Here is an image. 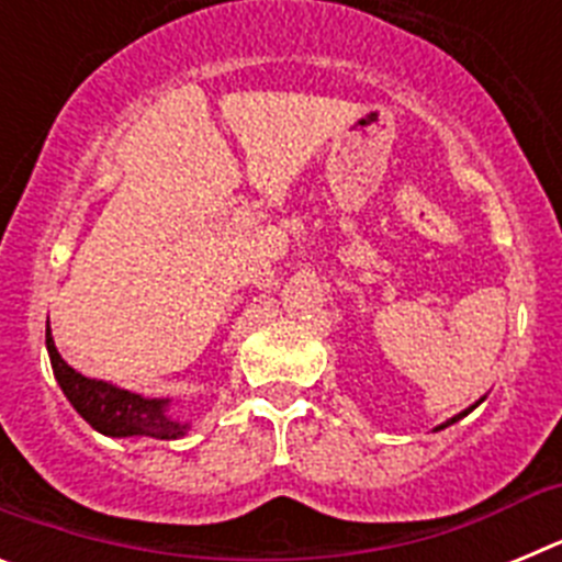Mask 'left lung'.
Returning a JSON list of instances; mask_svg holds the SVG:
<instances>
[{
  "label": "left lung",
  "instance_id": "obj_1",
  "mask_svg": "<svg viewBox=\"0 0 562 562\" xmlns=\"http://www.w3.org/2000/svg\"><path fill=\"white\" fill-rule=\"evenodd\" d=\"M481 402V400H479ZM479 402H475V405H479ZM475 405H473V408H475ZM473 408H467V411H461V414H456L453 416V419H448V422H445V425H439V428H436V430H445V428H448V425H453V422H459L461 419V416H467V414H470V411H473Z\"/></svg>",
  "mask_w": 562,
  "mask_h": 562
}]
</instances>
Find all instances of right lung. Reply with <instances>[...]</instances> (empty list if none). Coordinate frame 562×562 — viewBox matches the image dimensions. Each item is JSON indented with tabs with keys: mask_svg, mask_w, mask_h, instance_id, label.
<instances>
[{
	"mask_svg": "<svg viewBox=\"0 0 562 562\" xmlns=\"http://www.w3.org/2000/svg\"><path fill=\"white\" fill-rule=\"evenodd\" d=\"M47 351L53 374L61 385L69 405L103 436L126 439V436H148V439H180L188 434V422L168 416V400H146L112 382L89 380L61 360L47 324Z\"/></svg>",
	"mask_w": 562,
	"mask_h": 562,
	"instance_id": "1",
	"label": "right lung"
}]
</instances>
